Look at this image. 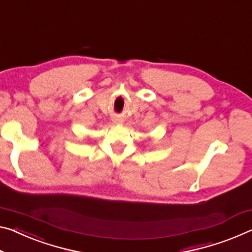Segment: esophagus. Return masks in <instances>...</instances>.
Segmentation results:
<instances>
[{
  "label": "esophagus",
  "instance_id": "1",
  "mask_svg": "<svg viewBox=\"0 0 252 252\" xmlns=\"http://www.w3.org/2000/svg\"><path fill=\"white\" fill-rule=\"evenodd\" d=\"M113 122H114V123H117V125H120V123H122V119H120V118H114V119H113Z\"/></svg>",
  "mask_w": 252,
  "mask_h": 252
}]
</instances>
